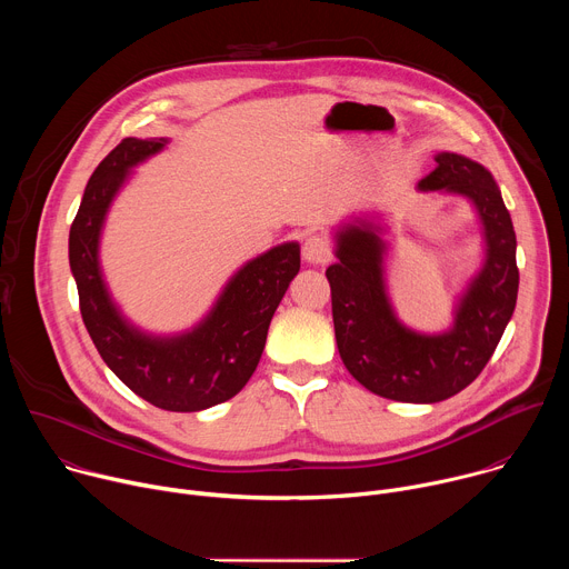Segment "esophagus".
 Here are the masks:
<instances>
[{
	"mask_svg": "<svg viewBox=\"0 0 569 569\" xmlns=\"http://www.w3.org/2000/svg\"><path fill=\"white\" fill-rule=\"evenodd\" d=\"M301 257H303V261H306V263H310V266H321V263H327V261L331 259L329 240H327V238H321V236H317V233L308 236V238L303 240Z\"/></svg>",
	"mask_w": 569,
	"mask_h": 569,
	"instance_id": "esophagus-1",
	"label": "esophagus"
}]
</instances>
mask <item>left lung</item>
<instances>
[{"mask_svg":"<svg viewBox=\"0 0 569 569\" xmlns=\"http://www.w3.org/2000/svg\"><path fill=\"white\" fill-rule=\"evenodd\" d=\"M417 189L470 202L481 229V263L455 297L452 323L423 333L405 323L389 297V227L353 216L333 233L329 266L338 351L369 391L400 402H439L466 389L491 360L518 299L516 231L500 187L479 161L441 150Z\"/></svg>","mask_w":569,"mask_h":569,"instance_id":"8db88e82","label":"left lung"}]
</instances>
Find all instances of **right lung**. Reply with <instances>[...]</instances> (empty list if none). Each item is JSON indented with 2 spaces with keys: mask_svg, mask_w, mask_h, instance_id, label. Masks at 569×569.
Segmentation results:
<instances>
[{
  "mask_svg": "<svg viewBox=\"0 0 569 569\" xmlns=\"http://www.w3.org/2000/svg\"><path fill=\"white\" fill-rule=\"evenodd\" d=\"M169 143V137H128L101 161L69 229V268L86 329L114 376L154 408L200 412L229 400L252 378L272 315L301 259L299 242L288 240L242 263L187 331L150 333L132 323L108 288L101 236L134 169Z\"/></svg>",
  "mask_w": 569,
  "mask_h": 569,
  "instance_id": "right-lung-1",
  "label": "right lung"
}]
</instances>
